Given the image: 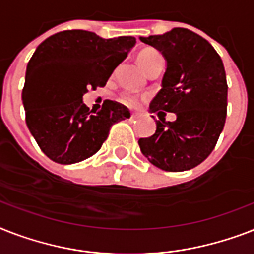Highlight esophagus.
<instances>
[{"label": "esophagus", "instance_id": "1", "mask_svg": "<svg viewBox=\"0 0 254 254\" xmlns=\"http://www.w3.org/2000/svg\"><path fill=\"white\" fill-rule=\"evenodd\" d=\"M139 117V115L138 113H131V116H130V120H137Z\"/></svg>", "mask_w": 254, "mask_h": 254}]
</instances>
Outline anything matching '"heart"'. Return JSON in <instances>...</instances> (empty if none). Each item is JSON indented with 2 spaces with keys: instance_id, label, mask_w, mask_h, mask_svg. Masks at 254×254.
Here are the masks:
<instances>
[{
  "instance_id": "obj_1",
  "label": "heart",
  "mask_w": 254,
  "mask_h": 254,
  "mask_svg": "<svg viewBox=\"0 0 254 254\" xmlns=\"http://www.w3.org/2000/svg\"><path fill=\"white\" fill-rule=\"evenodd\" d=\"M137 61H138V64L147 72L153 65L158 64V63L163 62V58L157 50L143 49L137 54ZM123 103H125L127 105H129V107H135V105L138 104V100H137V97H134V96H125L123 99Z\"/></svg>"
}]
</instances>
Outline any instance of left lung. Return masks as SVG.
<instances>
[{
  "instance_id": "1",
  "label": "left lung",
  "mask_w": 254,
  "mask_h": 254,
  "mask_svg": "<svg viewBox=\"0 0 254 254\" xmlns=\"http://www.w3.org/2000/svg\"><path fill=\"white\" fill-rule=\"evenodd\" d=\"M139 41L166 61L162 88L149 107L150 113L158 112L157 129L138 139L139 149L159 169H192L211 154L224 127L228 85L223 61L207 39L183 27ZM161 110L175 113L176 121L165 122Z\"/></svg>"
}]
</instances>
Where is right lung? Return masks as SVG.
<instances>
[{"label": "right lung", "instance_id": "obj_1", "mask_svg": "<svg viewBox=\"0 0 254 254\" xmlns=\"http://www.w3.org/2000/svg\"><path fill=\"white\" fill-rule=\"evenodd\" d=\"M135 45L134 37L104 39L65 30L38 46L27 63L22 103L26 124L54 162L77 163L100 150L115 123L129 119L125 105L105 100L99 112L83 103L88 88L104 87Z\"/></svg>", "mask_w": 254, "mask_h": 254}]
</instances>
